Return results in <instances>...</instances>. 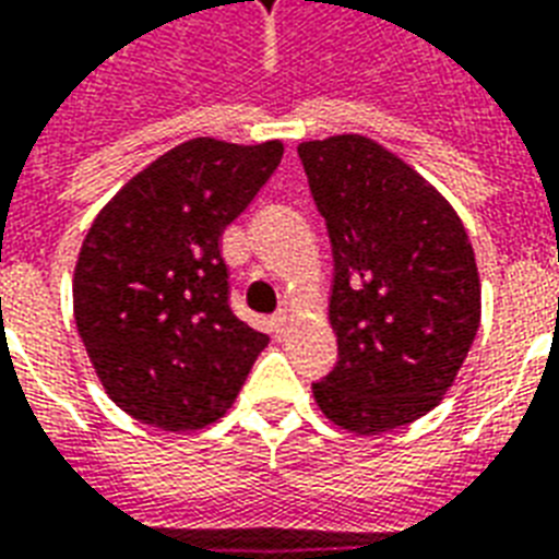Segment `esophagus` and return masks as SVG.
I'll return each mask as SVG.
<instances>
[{"mask_svg":"<svg viewBox=\"0 0 559 559\" xmlns=\"http://www.w3.org/2000/svg\"><path fill=\"white\" fill-rule=\"evenodd\" d=\"M289 325H293V319H289L287 310H278V313L272 317V334L278 336V340L289 334Z\"/></svg>","mask_w":559,"mask_h":559,"instance_id":"esophagus-1","label":"esophagus"}]
</instances>
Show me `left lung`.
<instances>
[{
    "label": "left lung",
    "mask_w": 559,
    "mask_h": 559,
    "mask_svg": "<svg viewBox=\"0 0 559 559\" xmlns=\"http://www.w3.org/2000/svg\"><path fill=\"white\" fill-rule=\"evenodd\" d=\"M334 249L336 366L313 383L328 419L393 431L442 402L480 325V275L449 199L381 143H298Z\"/></svg>",
    "instance_id": "1"
}]
</instances>
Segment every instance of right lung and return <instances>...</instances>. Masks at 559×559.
<instances>
[{
  "label": "right lung",
  "mask_w": 559,
  "mask_h": 559,
  "mask_svg": "<svg viewBox=\"0 0 559 559\" xmlns=\"http://www.w3.org/2000/svg\"><path fill=\"white\" fill-rule=\"evenodd\" d=\"M284 157L281 140L178 143L93 219L72 313L119 411L160 431L223 419L270 336L234 317L223 231Z\"/></svg>",
  "instance_id": "1"
}]
</instances>
